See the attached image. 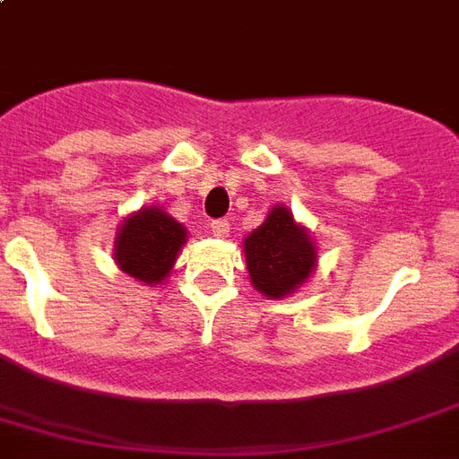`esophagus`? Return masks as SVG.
I'll use <instances>...</instances> for the list:
<instances>
[{
  "instance_id": "1",
  "label": "esophagus",
  "mask_w": 459,
  "mask_h": 459,
  "mask_svg": "<svg viewBox=\"0 0 459 459\" xmlns=\"http://www.w3.org/2000/svg\"><path fill=\"white\" fill-rule=\"evenodd\" d=\"M209 230L216 238H226L230 233V221L229 219H214V221H209Z\"/></svg>"
}]
</instances>
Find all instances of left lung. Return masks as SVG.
I'll use <instances>...</instances> for the list:
<instances>
[{
  "label": "left lung",
  "mask_w": 459,
  "mask_h": 459,
  "mask_svg": "<svg viewBox=\"0 0 459 459\" xmlns=\"http://www.w3.org/2000/svg\"><path fill=\"white\" fill-rule=\"evenodd\" d=\"M245 259L252 286L276 300L309 279L316 250L293 214L286 207H273L266 221L245 238Z\"/></svg>",
  "instance_id": "8db88e82"
}]
</instances>
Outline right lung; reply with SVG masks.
<instances>
[{
    "label": "right lung",
    "mask_w": 459,
    "mask_h": 459,
    "mask_svg": "<svg viewBox=\"0 0 459 459\" xmlns=\"http://www.w3.org/2000/svg\"><path fill=\"white\" fill-rule=\"evenodd\" d=\"M186 229L161 209H143L128 216L117 236V264L121 272L145 283H161L169 276Z\"/></svg>",
    "instance_id": "right-lung-1"
}]
</instances>
